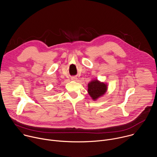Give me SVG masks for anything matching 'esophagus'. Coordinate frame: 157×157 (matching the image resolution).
<instances>
[{"mask_svg":"<svg viewBox=\"0 0 157 157\" xmlns=\"http://www.w3.org/2000/svg\"><path fill=\"white\" fill-rule=\"evenodd\" d=\"M71 80L76 81L78 80V78H77L76 76H73V77H71Z\"/></svg>","mask_w":157,"mask_h":157,"instance_id":"esophagus-1","label":"esophagus"}]
</instances>
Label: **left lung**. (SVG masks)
<instances>
[{
	"label": "left lung",
	"instance_id": "8db88e82",
	"mask_svg": "<svg viewBox=\"0 0 157 157\" xmlns=\"http://www.w3.org/2000/svg\"><path fill=\"white\" fill-rule=\"evenodd\" d=\"M87 86V92L94 101H96L99 98L103 96L106 93L107 89V84L101 82L98 79L91 81Z\"/></svg>",
	"mask_w": 157,
	"mask_h": 157
}]
</instances>
